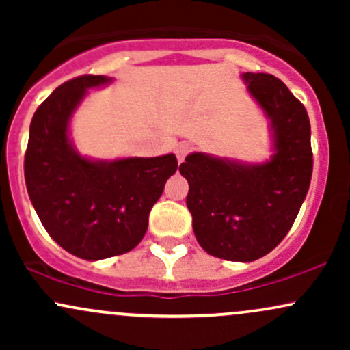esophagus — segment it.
Returning <instances> with one entry per match:
<instances>
[{"label":"esophagus","mask_w":350,"mask_h":350,"mask_svg":"<svg viewBox=\"0 0 350 350\" xmlns=\"http://www.w3.org/2000/svg\"><path fill=\"white\" fill-rule=\"evenodd\" d=\"M191 151H192V144H189V143H186V142L179 143L178 146H176V156H178V161L183 163L184 159H186V156H187Z\"/></svg>","instance_id":"1"}]
</instances>
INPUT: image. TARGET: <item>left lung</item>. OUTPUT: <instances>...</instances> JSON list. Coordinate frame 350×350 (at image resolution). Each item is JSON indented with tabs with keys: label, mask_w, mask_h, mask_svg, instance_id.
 Segmentation results:
<instances>
[{
	"label": "left lung",
	"mask_w": 350,
	"mask_h": 350,
	"mask_svg": "<svg viewBox=\"0 0 350 350\" xmlns=\"http://www.w3.org/2000/svg\"><path fill=\"white\" fill-rule=\"evenodd\" d=\"M248 92L271 118L273 158L243 164L194 152L179 166L200 247L230 262H253L278 247L298 217L312 174L306 108L271 74L247 72Z\"/></svg>",
	"instance_id": "1"
}]
</instances>
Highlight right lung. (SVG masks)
I'll return each mask as SVG.
<instances>
[{"label": "right lung", "mask_w": 350, "mask_h": 350, "mask_svg": "<svg viewBox=\"0 0 350 350\" xmlns=\"http://www.w3.org/2000/svg\"><path fill=\"white\" fill-rule=\"evenodd\" d=\"M103 75H80L38 107L24 154L27 194L44 228L64 250L83 260L126 253L142 242L164 184L178 170L174 154L94 163L67 136L72 111Z\"/></svg>", "instance_id": "1"}]
</instances>
